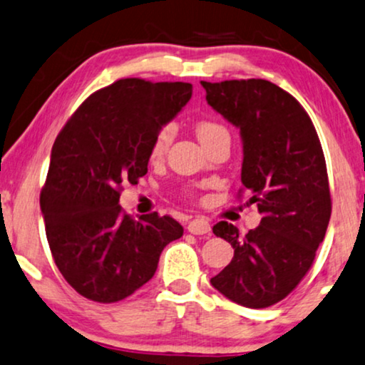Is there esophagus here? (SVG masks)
<instances>
[{
	"mask_svg": "<svg viewBox=\"0 0 365 365\" xmlns=\"http://www.w3.org/2000/svg\"><path fill=\"white\" fill-rule=\"evenodd\" d=\"M210 223H208L205 218H195L188 223V232L193 233V235H205V233H210Z\"/></svg>",
	"mask_w": 365,
	"mask_h": 365,
	"instance_id": "1",
	"label": "esophagus"
}]
</instances>
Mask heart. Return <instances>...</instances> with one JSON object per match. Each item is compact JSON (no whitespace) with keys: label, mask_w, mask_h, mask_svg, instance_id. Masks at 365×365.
I'll return each instance as SVG.
<instances>
[{"label":"heart","mask_w":365,"mask_h":365,"mask_svg":"<svg viewBox=\"0 0 365 365\" xmlns=\"http://www.w3.org/2000/svg\"><path fill=\"white\" fill-rule=\"evenodd\" d=\"M195 132L197 137L200 140L202 145H207L208 142H212L213 138L220 137L223 133H228L227 128L217 121L212 120H200L195 125ZM173 138V128L170 125H165L158 130V133L155 135L152 148H150V157L152 158H160L163 157V153L167 152V148L170 147Z\"/></svg>","instance_id":"b5f03b06"}]
</instances>
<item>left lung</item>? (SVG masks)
<instances>
[{"label":"left lung","instance_id":"1","mask_svg":"<svg viewBox=\"0 0 365 365\" xmlns=\"http://www.w3.org/2000/svg\"><path fill=\"white\" fill-rule=\"evenodd\" d=\"M202 86L208 105L240 128L242 185L262 213L247 235L227 222L213 227L233 259L210 284L244 307H270L304 279L327 230L332 202L322 145L302 105L270 81Z\"/></svg>","mask_w":365,"mask_h":365}]
</instances>
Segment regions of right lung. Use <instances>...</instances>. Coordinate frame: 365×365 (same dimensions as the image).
<instances>
[{
    "instance_id": "add662e5",
    "label": "right lung",
    "mask_w": 365,
    "mask_h": 365,
    "mask_svg": "<svg viewBox=\"0 0 365 365\" xmlns=\"http://www.w3.org/2000/svg\"><path fill=\"white\" fill-rule=\"evenodd\" d=\"M190 98V83L123 78L90 95L58 133L40 207L53 260L83 297H130L183 235L175 218L153 212L135 220L118 202L121 185L148 172L155 135Z\"/></svg>"
}]
</instances>
